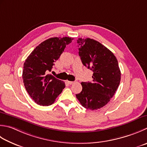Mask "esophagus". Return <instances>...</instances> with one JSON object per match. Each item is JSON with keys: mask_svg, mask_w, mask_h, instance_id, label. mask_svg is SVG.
I'll return each mask as SVG.
<instances>
[{"mask_svg": "<svg viewBox=\"0 0 147 147\" xmlns=\"http://www.w3.org/2000/svg\"><path fill=\"white\" fill-rule=\"evenodd\" d=\"M67 83H68L69 85H73V84H74V83H75V82H71V81H67Z\"/></svg>", "mask_w": 147, "mask_h": 147, "instance_id": "1", "label": "esophagus"}]
</instances>
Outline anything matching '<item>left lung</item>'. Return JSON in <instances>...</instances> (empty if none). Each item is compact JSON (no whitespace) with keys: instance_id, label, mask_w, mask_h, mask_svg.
<instances>
[{"instance_id":"obj_1","label":"left lung","mask_w":147,"mask_h":147,"mask_svg":"<svg viewBox=\"0 0 147 147\" xmlns=\"http://www.w3.org/2000/svg\"><path fill=\"white\" fill-rule=\"evenodd\" d=\"M77 43L83 64L93 71V80L81 83L82 91L76 98L88 110H98L108 104L119 87V63L114 54L96 40L79 38Z\"/></svg>"}]
</instances>
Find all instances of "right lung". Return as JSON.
Wrapping results in <instances>:
<instances>
[{"mask_svg": "<svg viewBox=\"0 0 147 147\" xmlns=\"http://www.w3.org/2000/svg\"><path fill=\"white\" fill-rule=\"evenodd\" d=\"M73 38L51 37L39 44L24 64L23 80L26 90L40 106L53 104L65 88V83L48 73Z\"/></svg>", "mask_w": 147, "mask_h": 147, "instance_id": "1", "label": "right lung"}]
</instances>
